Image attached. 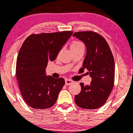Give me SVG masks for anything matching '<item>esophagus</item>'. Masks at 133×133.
I'll use <instances>...</instances> for the list:
<instances>
[{"label": "esophagus", "mask_w": 133, "mask_h": 133, "mask_svg": "<svg viewBox=\"0 0 133 133\" xmlns=\"http://www.w3.org/2000/svg\"><path fill=\"white\" fill-rule=\"evenodd\" d=\"M72 82H73V81H71V80H70V79H68V78H67V79L65 80V85H67V86L71 84Z\"/></svg>", "instance_id": "34e87169"}]
</instances>
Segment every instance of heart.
<instances>
[{
    "instance_id": "b5f03b06",
    "label": "heart",
    "mask_w": 133,
    "mask_h": 133,
    "mask_svg": "<svg viewBox=\"0 0 133 133\" xmlns=\"http://www.w3.org/2000/svg\"><path fill=\"white\" fill-rule=\"evenodd\" d=\"M81 46H83V45L81 43V42H75L71 45V48H75V47H81Z\"/></svg>"
}]
</instances>
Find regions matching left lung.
<instances>
[{"label":"left lung","instance_id":"8db88e82","mask_svg":"<svg viewBox=\"0 0 133 133\" xmlns=\"http://www.w3.org/2000/svg\"><path fill=\"white\" fill-rule=\"evenodd\" d=\"M73 36L86 45V55L80 70L83 72L87 69L91 78L90 84L80 83L81 91L75 96V101L82 109H98L105 103L114 86L112 54L106 40L95 32H78Z\"/></svg>","mask_w":133,"mask_h":133}]
</instances>
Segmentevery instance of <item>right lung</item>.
I'll return each instance as SVG.
<instances>
[{"instance_id": "add662e5", "label": "right lung", "mask_w": 133, "mask_h": 133, "mask_svg": "<svg viewBox=\"0 0 133 133\" xmlns=\"http://www.w3.org/2000/svg\"><path fill=\"white\" fill-rule=\"evenodd\" d=\"M72 34L64 31L32 34L22 45L17 58L16 76L22 97L30 107L45 109L56 103L65 81L47 76L45 69Z\"/></svg>"}]
</instances>
